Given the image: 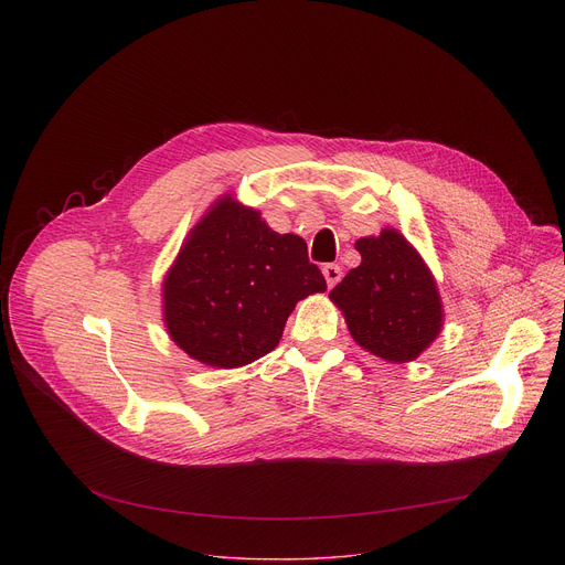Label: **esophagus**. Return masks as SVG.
Segmentation results:
<instances>
[{"mask_svg": "<svg viewBox=\"0 0 565 565\" xmlns=\"http://www.w3.org/2000/svg\"><path fill=\"white\" fill-rule=\"evenodd\" d=\"M321 273H324V279H327L329 288H333L342 279V268L338 264H327L324 268H321Z\"/></svg>", "mask_w": 565, "mask_h": 565, "instance_id": "esophagus-1", "label": "esophagus"}]
</instances>
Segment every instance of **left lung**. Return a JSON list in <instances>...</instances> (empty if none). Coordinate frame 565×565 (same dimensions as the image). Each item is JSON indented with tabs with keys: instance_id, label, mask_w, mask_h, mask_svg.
I'll return each mask as SVG.
<instances>
[{
	"instance_id": "obj_1",
	"label": "left lung",
	"mask_w": 565,
	"mask_h": 565,
	"mask_svg": "<svg viewBox=\"0 0 565 565\" xmlns=\"http://www.w3.org/2000/svg\"><path fill=\"white\" fill-rule=\"evenodd\" d=\"M362 264L331 290L353 340L388 362L416 360L440 333L436 281L409 241L395 230L355 244Z\"/></svg>"
}]
</instances>
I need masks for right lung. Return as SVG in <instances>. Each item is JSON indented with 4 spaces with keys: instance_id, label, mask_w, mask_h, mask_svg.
Instances as JSON below:
<instances>
[{
    "instance_id": "right-lung-1",
    "label": "right lung",
    "mask_w": 565,
    "mask_h": 565,
    "mask_svg": "<svg viewBox=\"0 0 565 565\" xmlns=\"http://www.w3.org/2000/svg\"><path fill=\"white\" fill-rule=\"evenodd\" d=\"M306 241L230 196L199 221L163 284L166 324L194 360L234 369L270 353L295 303L324 292Z\"/></svg>"
}]
</instances>
